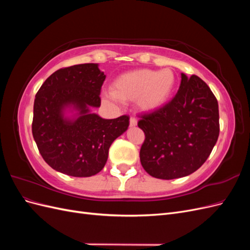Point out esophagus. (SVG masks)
<instances>
[{
  "instance_id": "obj_1",
  "label": "esophagus",
  "mask_w": 250,
  "mask_h": 250,
  "mask_svg": "<svg viewBox=\"0 0 250 250\" xmlns=\"http://www.w3.org/2000/svg\"><path fill=\"white\" fill-rule=\"evenodd\" d=\"M129 124H130V126H131V127L137 126V125H138V120L135 119L134 117H130V120H129Z\"/></svg>"
}]
</instances>
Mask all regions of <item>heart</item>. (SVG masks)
<instances>
[{
  "instance_id": "obj_1",
  "label": "heart",
  "mask_w": 250,
  "mask_h": 250,
  "mask_svg": "<svg viewBox=\"0 0 250 250\" xmlns=\"http://www.w3.org/2000/svg\"><path fill=\"white\" fill-rule=\"evenodd\" d=\"M176 77L170 69H140L120 75L111 84V95L122 102L137 101L144 111L160 109L175 89Z\"/></svg>"
}]
</instances>
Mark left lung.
Returning <instances> with one entry per match:
<instances>
[{"label":"left lung","mask_w":250,"mask_h":250,"mask_svg":"<svg viewBox=\"0 0 250 250\" xmlns=\"http://www.w3.org/2000/svg\"><path fill=\"white\" fill-rule=\"evenodd\" d=\"M145 133L140 150L143 168L155 178L190 175L206 163L219 137V107L201 78L181 74L177 94L160 109L140 117Z\"/></svg>","instance_id":"obj_1"}]
</instances>
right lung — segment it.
I'll return each mask as SVG.
<instances>
[{"mask_svg": "<svg viewBox=\"0 0 250 250\" xmlns=\"http://www.w3.org/2000/svg\"><path fill=\"white\" fill-rule=\"evenodd\" d=\"M104 80L98 64H76L53 73L36 93L32 134L51 168L74 177L96 175L104 168L111 143L127 130L128 116L105 120L88 110L101 105ZM67 104L81 110L75 121L62 117Z\"/></svg>", "mask_w": 250, "mask_h": 250, "instance_id": "right-lung-1", "label": "right lung"}]
</instances>
